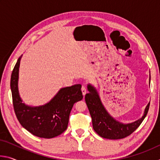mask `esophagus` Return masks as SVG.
Wrapping results in <instances>:
<instances>
[{
  "mask_svg": "<svg viewBox=\"0 0 160 160\" xmlns=\"http://www.w3.org/2000/svg\"><path fill=\"white\" fill-rule=\"evenodd\" d=\"M81 90H82V94L84 96L85 95V94L87 92V89H86V87L85 86H82V88H81Z\"/></svg>",
  "mask_w": 160,
  "mask_h": 160,
  "instance_id": "esophagus-1",
  "label": "esophagus"
}]
</instances>
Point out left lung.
Here are the masks:
<instances>
[{
	"instance_id": "left-lung-1",
	"label": "left lung",
	"mask_w": 160,
	"mask_h": 160,
	"mask_svg": "<svg viewBox=\"0 0 160 160\" xmlns=\"http://www.w3.org/2000/svg\"><path fill=\"white\" fill-rule=\"evenodd\" d=\"M88 89L89 92L85 94V98L92 120L93 129L99 136L104 138L117 140L128 136L138 128L147 116L150 102L145 107L144 114L141 118L131 123H120L107 112L103 106L96 89L90 84L88 85Z\"/></svg>"
}]
</instances>
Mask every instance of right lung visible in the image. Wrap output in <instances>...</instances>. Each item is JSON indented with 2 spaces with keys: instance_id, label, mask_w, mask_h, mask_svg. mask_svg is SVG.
<instances>
[{
  "instance_id": "1",
  "label": "right lung",
  "mask_w": 160,
  "mask_h": 160,
  "mask_svg": "<svg viewBox=\"0 0 160 160\" xmlns=\"http://www.w3.org/2000/svg\"><path fill=\"white\" fill-rule=\"evenodd\" d=\"M21 56L13 68L10 79L12 104L18 120L32 135L52 138L67 129L70 113L75 102L83 98L80 84L61 88L51 101L39 107L26 105L19 95L18 74Z\"/></svg>"
}]
</instances>
